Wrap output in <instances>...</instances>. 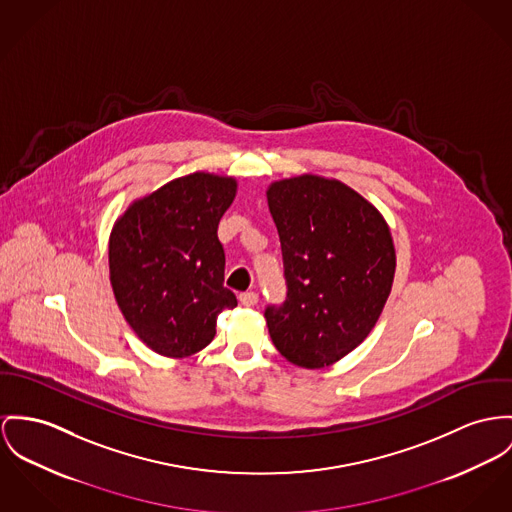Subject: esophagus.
<instances>
[{
	"mask_svg": "<svg viewBox=\"0 0 512 512\" xmlns=\"http://www.w3.org/2000/svg\"><path fill=\"white\" fill-rule=\"evenodd\" d=\"M239 302L243 304V306H247V308H251V306H255L257 302H259V296H257V292H241L239 294Z\"/></svg>",
	"mask_w": 512,
	"mask_h": 512,
	"instance_id": "34e87169",
	"label": "esophagus"
}]
</instances>
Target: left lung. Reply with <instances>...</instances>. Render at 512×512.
<instances>
[{"label":"left lung","instance_id":"8db88e82","mask_svg":"<svg viewBox=\"0 0 512 512\" xmlns=\"http://www.w3.org/2000/svg\"><path fill=\"white\" fill-rule=\"evenodd\" d=\"M284 261L286 300L265 310L278 353L325 368L374 329L392 292L394 239L378 208L349 185L300 175L267 189Z\"/></svg>","mask_w":512,"mask_h":512}]
</instances>
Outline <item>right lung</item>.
Wrapping results in <instances>:
<instances>
[{"label":"right lung","mask_w":512,"mask_h":512,"mask_svg":"<svg viewBox=\"0 0 512 512\" xmlns=\"http://www.w3.org/2000/svg\"><path fill=\"white\" fill-rule=\"evenodd\" d=\"M237 193L234 177L197 171L134 200L109 237V273L118 308L161 356L185 358L216 335V319L236 308L224 286L218 224Z\"/></svg>","instance_id":"add662e5"}]
</instances>
